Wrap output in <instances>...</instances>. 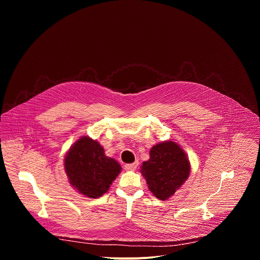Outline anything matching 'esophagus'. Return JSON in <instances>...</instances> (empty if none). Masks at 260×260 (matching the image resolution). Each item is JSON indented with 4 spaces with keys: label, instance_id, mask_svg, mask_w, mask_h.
Returning a JSON list of instances; mask_svg holds the SVG:
<instances>
[{
    "label": "esophagus",
    "instance_id": "34e87169",
    "mask_svg": "<svg viewBox=\"0 0 260 260\" xmlns=\"http://www.w3.org/2000/svg\"><path fill=\"white\" fill-rule=\"evenodd\" d=\"M137 167H138V162L136 161V162H134V164H127V165H125V166H124V169H125L126 171H134V170L137 169Z\"/></svg>",
    "mask_w": 260,
    "mask_h": 260
}]
</instances>
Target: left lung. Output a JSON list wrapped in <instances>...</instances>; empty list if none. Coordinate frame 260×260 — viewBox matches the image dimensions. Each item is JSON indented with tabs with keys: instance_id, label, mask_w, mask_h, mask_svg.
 Returning <instances> with one entry per match:
<instances>
[{
	"instance_id": "obj_1",
	"label": "left lung",
	"mask_w": 260,
	"mask_h": 260,
	"mask_svg": "<svg viewBox=\"0 0 260 260\" xmlns=\"http://www.w3.org/2000/svg\"><path fill=\"white\" fill-rule=\"evenodd\" d=\"M149 154L150 159L143 162L141 173L154 197L166 201L188 178V157L182 148L172 141L154 145Z\"/></svg>"
}]
</instances>
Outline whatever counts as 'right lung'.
Here are the masks:
<instances>
[{
    "mask_svg": "<svg viewBox=\"0 0 260 260\" xmlns=\"http://www.w3.org/2000/svg\"><path fill=\"white\" fill-rule=\"evenodd\" d=\"M64 170L70 184L81 194L98 199L109 190L120 173V165L107 157L103 147L88 137L74 144L64 157Z\"/></svg>",
    "mask_w": 260,
    "mask_h": 260,
    "instance_id": "1",
    "label": "right lung"
}]
</instances>
